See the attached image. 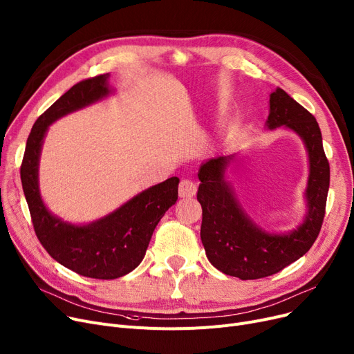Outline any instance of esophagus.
<instances>
[{
  "instance_id": "obj_1",
  "label": "esophagus",
  "mask_w": 354,
  "mask_h": 354,
  "mask_svg": "<svg viewBox=\"0 0 354 354\" xmlns=\"http://www.w3.org/2000/svg\"><path fill=\"white\" fill-rule=\"evenodd\" d=\"M180 198H192L196 194V185L191 179H182L178 188Z\"/></svg>"
}]
</instances>
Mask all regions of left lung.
<instances>
[{"instance_id": "8db88e82", "label": "left lung", "mask_w": 354, "mask_h": 354, "mask_svg": "<svg viewBox=\"0 0 354 354\" xmlns=\"http://www.w3.org/2000/svg\"><path fill=\"white\" fill-rule=\"evenodd\" d=\"M286 126L299 135L308 152L304 222L287 234H270L251 221L238 203L225 171L235 155L218 156L201 166L196 198L202 207L201 239L209 263L227 275L257 280L281 271L303 257L317 239L326 214L330 165L317 120L277 87L270 95L268 129Z\"/></svg>"}]
</instances>
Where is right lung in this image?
<instances>
[{
	"label": "right lung",
	"instance_id": "1",
	"mask_svg": "<svg viewBox=\"0 0 354 354\" xmlns=\"http://www.w3.org/2000/svg\"><path fill=\"white\" fill-rule=\"evenodd\" d=\"M110 74L74 84L35 120L21 163V183L32 227L46 251L66 268L84 277L113 280L133 271L146 254L160 218L178 199L176 176L155 185L104 218L73 225L53 215L39 189V160L48 126L74 110L110 95Z\"/></svg>",
	"mask_w": 354,
	"mask_h": 354
}]
</instances>
